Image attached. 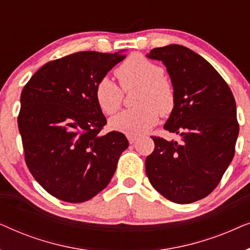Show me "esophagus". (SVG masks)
<instances>
[{
	"instance_id": "esophagus-1",
	"label": "esophagus",
	"mask_w": 250,
	"mask_h": 250,
	"mask_svg": "<svg viewBox=\"0 0 250 250\" xmlns=\"http://www.w3.org/2000/svg\"><path fill=\"white\" fill-rule=\"evenodd\" d=\"M127 140H128V142L131 143V145H133V143H134L136 140H138V136H135V135H127Z\"/></svg>"
}]
</instances>
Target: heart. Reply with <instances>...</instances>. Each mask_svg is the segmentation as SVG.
I'll return each instance as SVG.
<instances>
[{
  "instance_id": "1",
  "label": "heart",
  "mask_w": 250,
  "mask_h": 250,
  "mask_svg": "<svg viewBox=\"0 0 250 250\" xmlns=\"http://www.w3.org/2000/svg\"><path fill=\"white\" fill-rule=\"evenodd\" d=\"M164 73L158 63L132 54L115 70L122 89L108 77L98 82L94 98L105 115L115 114L121 108L124 92L139 88L134 100L138 107L126 109L109 121L114 131L127 135L142 134L157 124L159 114L164 117L172 114L176 105V91Z\"/></svg>"
}]
</instances>
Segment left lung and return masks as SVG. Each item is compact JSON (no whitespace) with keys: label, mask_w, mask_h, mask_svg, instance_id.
<instances>
[{"label":"left lung","mask_w":250,"mask_h":250,"mask_svg":"<svg viewBox=\"0 0 250 250\" xmlns=\"http://www.w3.org/2000/svg\"><path fill=\"white\" fill-rule=\"evenodd\" d=\"M148 58L163 61L176 91V105L164 128L180 142L152 135L155 150L146 159V176L173 203L207 197L234 156L239 123L233 94L217 70L186 46L152 49Z\"/></svg>","instance_id":"8db88e82"}]
</instances>
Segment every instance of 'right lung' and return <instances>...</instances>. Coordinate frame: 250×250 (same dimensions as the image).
<instances>
[{
    "label": "right lung",
    "mask_w": 250,
    "mask_h": 250,
    "mask_svg": "<svg viewBox=\"0 0 250 250\" xmlns=\"http://www.w3.org/2000/svg\"><path fill=\"white\" fill-rule=\"evenodd\" d=\"M125 57L95 51L69 54L41 67L22 88L18 127L25 162L51 196L83 203L114 176L128 141L117 131L100 134L107 119L94 90Z\"/></svg>",
    "instance_id": "right-lung-1"
}]
</instances>
